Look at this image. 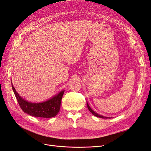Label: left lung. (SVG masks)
Wrapping results in <instances>:
<instances>
[{
    "label": "left lung",
    "instance_id": "1",
    "mask_svg": "<svg viewBox=\"0 0 151 151\" xmlns=\"http://www.w3.org/2000/svg\"><path fill=\"white\" fill-rule=\"evenodd\" d=\"M87 106H88V109L89 110V111L93 114V115H94L95 116H96V117H98V118H108L109 117H106V116H102V115H99V114H98L97 113H96L95 111H94L91 108V107L89 106V104L87 103Z\"/></svg>",
    "mask_w": 151,
    "mask_h": 151
}]
</instances>
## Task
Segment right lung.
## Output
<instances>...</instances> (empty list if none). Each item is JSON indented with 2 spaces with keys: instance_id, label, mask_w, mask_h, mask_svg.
<instances>
[{
  "instance_id": "1",
  "label": "right lung",
  "mask_w": 151,
  "mask_h": 151,
  "mask_svg": "<svg viewBox=\"0 0 151 151\" xmlns=\"http://www.w3.org/2000/svg\"><path fill=\"white\" fill-rule=\"evenodd\" d=\"M11 84L17 102L24 113L35 117L52 118L55 116L60 111L61 100L64 93V90L60 91L58 94L53 96L52 98L45 101L31 103L21 97L13 86L12 83H11Z\"/></svg>"
}]
</instances>
